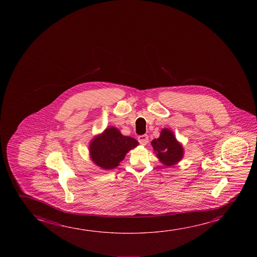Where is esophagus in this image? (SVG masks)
I'll return each instance as SVG.
<instances>
[{"instance_id": "1", "label": "esophagus", "mask_w": 257, "mask_h": 257, "mask_svg": "<svg viewBox=\"0 0 257 257\" xmlns=\"http://www.w3.org/2000/svg\"><path fill=\"white\" fill-rule=\"evenodd\" d=\"M138 141L142 145H146L149 143V137L147 135H140Z\"/></svg>"}]
</instances>
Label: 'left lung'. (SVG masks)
<instances>
[{"mask_svg": "<svg viewBox=\"0 0 257 257\" xmlns=\"http://www.w3.org/2000/svg\"><path fill=\"white\" fill-rule=\"evenodd\" d=\"M152 146L160 163L166 167L177 164L184 158V148L177 141L173 131L164 128L160 132V137L152 141Z\"/></svg>", "mask_w": 257, "mask_h": 257, "instance_id": "1", "label": "left lung"}]
</instances>
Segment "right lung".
<instances>
[{"label":"right lung","mask_w":257,"mask_h":257,"mask_svg":"<svg viewBox=\"0 0 257 257\" xmlns=\"http://www.w3.org/2000/svg\"><path fill=\"white\" fill-rule=\"evenodd\" d=\"M138 145L135 138L122 135L115 127H107L90 141L89 158L97 167L110 170L117 168L127 153Z\"/></svg>","instance_id":"obj_1"}]
</instances>
